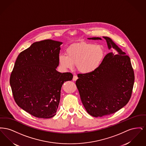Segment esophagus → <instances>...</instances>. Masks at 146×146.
<instances>
[{
  "instance_id": "obj_1",
  "label": "esophagus",
  "mask_w": 146,
  "mask_h": 146,
  "mask_svg": "<svg viewBox=\"0 0 146 146\" xmlns=\"http://www.w3.org/2000/svg\"><path fill=\"white\" fill-rule=\"evenodd\" d=\"M78 79V77L76 76H74L73 78V81H76V80Z\"/></svg>"
}]
</instances>
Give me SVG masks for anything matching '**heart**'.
Segmentation results:
<instances>
[{
    "mask_svg": "<svg viewBox=\"0 0 146 146\" xmlns=\"http://www.w3.org/2000/svg\"><path fill=\"white\" fill-rule=\"evenodd\" d=\"M67 55L59 56L60 64L64 69L72 70L76 64L77 70L83 74L95 72L100 67L104 56L101 45L88 42H80L70 46Z\"/></svg>",
    "mask_w": 146,
    "mask_h": 146,
    "instance_id": "1",
    "label": "heart"
}]
</instances>
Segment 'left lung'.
<instances>
[{"instance_id":"1","label":"left lung","mask_w":146,"mask_h":146,"mask_svg":"<svg viewBox=\"0 0 146 146\" xmlns=\"http://www.w3.org/2000/svg\"><path fill=\"white\" fill-rule=\"evenodd\" d=\"M108 49L117 51L107 54L95 72L78 74L76 82L82 102L93 117H103L118 111L129 101L135 76L130 57L107 36ZM88 39L102 40L101 38Z\"/></svg>"}]
</instances>
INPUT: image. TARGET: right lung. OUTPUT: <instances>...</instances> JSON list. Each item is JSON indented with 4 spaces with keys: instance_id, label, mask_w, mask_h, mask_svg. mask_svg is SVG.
Segmentation results:
<instances>
[{
    "instance_id": "right-lung-1",
    "label": "right lung",
    "mask_w": 146,
    "mask_h": 146,
    "mask_svg": "<svg viewBox=\"0 0 146 146\" xmlns=\"http://www.w3.org/2000/svg\"><path fill=\"white\" fill-rule=\"evenodd\" d=\"M62 44L51 39L35 42L21 52L15 63L10 78L14 100L35 117L55 115L63 84L72 80L71 73L56 70Z\"/></svg>"
}]
</instances>
